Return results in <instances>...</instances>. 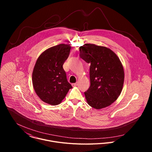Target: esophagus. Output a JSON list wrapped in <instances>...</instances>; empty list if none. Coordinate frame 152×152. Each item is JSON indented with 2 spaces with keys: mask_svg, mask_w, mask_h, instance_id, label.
Masks as SVG:
<instances>
[{
  "mask_svg": "<svg viewBox=\"0 0 152 152\" xmlns=\"http://www.w3.org/2000/svg\"><path fill=\"white\" fill-rule=\"evenodd\" d=\"M77 85H78V83H77V82H76V83H72V86H76Z\"/></svg>",
  "mask_w": 152,
  "mask_h": 152,
  "instance_id": "obj_1",
  "label": "esophagus"
}]
</instances>
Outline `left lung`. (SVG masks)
Segmentation results:
<instances>
[{"instance_id":"left-lung-1","label":"left lung","mask_w":152,"mask_h":152,"mask_svg":"<svg viewBox=\"0 0 152 152\" xmlns=\"http://www.w3.org/2000/svg\"><path fill=\"white\" fill-rule=\"evenodd\" d=\"M80 57L90 64V86L84 93L88 104L96 110L112 104L120 95L124 79L123 65L110 49L94 44L79 48Z\"/></svg>"}]
</instances>
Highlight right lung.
<instances>
[{"instance_id": "add662e5", "label": "right lung", "mask_w": 152, "mask_h": 152, "mask_svg": "<svg viewBox=\"0 0 152 152\" xmlns=\"http://www.w3.org/2000/svg\"><path fill=\"white\" fill-rule=\"evenodd\" d=\"M70 49V45L51 47L43 52L36 61L32 77L34 89L39 98L48 104H59L72 88L62 67Z\"/></svg>"}]
</instances>
